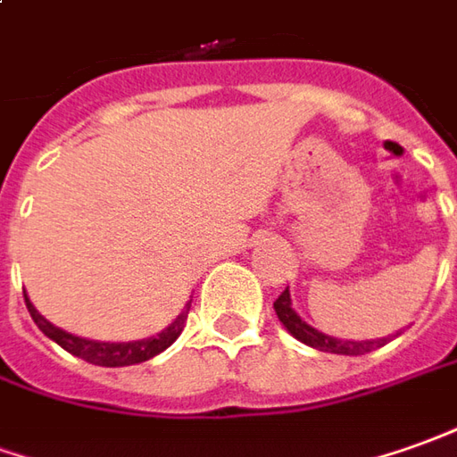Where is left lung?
I'll list each match as a JSON object with an SVG mask.
<instances>
[{"label": "left lung", "mask_w": 457, "mask_h": 457, "mask_svg": "<svg viewBox=\"0 0 457 457\" xmlns=\"http://www.w3.org/2000/svg\"><path fill=\"white\" fill-rule=\"evenodd\" d=\"M273 308H276L278 320L286 326V330H288L291 336H295L298 341L306 343L311 348H319L323 353L366 355L391 341V338H378V341H338V338H330L326 333H319V330L311 328L306 320H301V316L295 313L294 306H291V294H288V288L273 301Z\"/></svg>", "instance_id": "left-lung-1"}]
</instances>
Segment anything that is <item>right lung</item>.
I'll return each instance as SVG.
<instances>
[{"instance_id": "add662e5", "label": "right lung", "mask_w": 457, "mask_h": 457, "mask_svg": "<svg viewBox=\"0 0 457 457\" xmlns=\"http://www.w3.org/2000/svg\"><path fill=\"white\" fill-rule=\"evenodd\" d=\"M24 303L29 308V316L34 319V323L39 326L46 338H52L54 343H59L64 351H69L71 355H77L87 363H94V366L104 368H121V366H137V363H144L154 355H159L162 351H166L171 343L181 336V330L187 326L188 308H191V301L187 303V308L181 311V316L169 326L166 330H162L159 336L154 338H146V341H131V343H99V341H87V338H79V336H71L66 330L56 328L49 320L44 319L42 313L37 308L31 306V301L24 295Z\"/></svg>"}]
</instances>
